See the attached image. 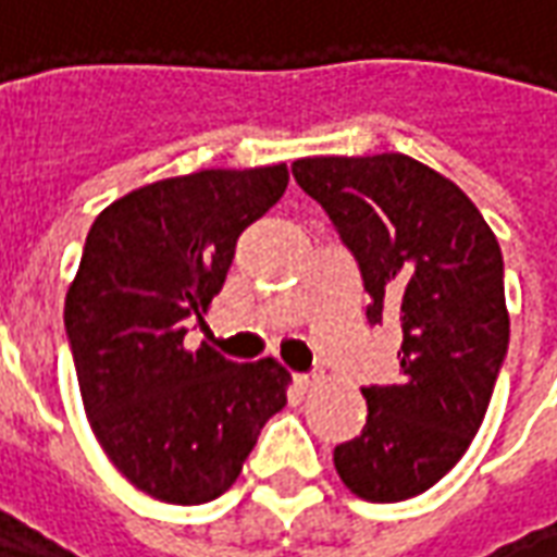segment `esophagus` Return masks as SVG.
<instances>
[{
  "label": "esophagus",
  "instance_id": "esophagus-1",
  "mask_svg": "<svg viewBox=\"0 0 557 557\" xmlns=\"http://www.w3.org/2000/svg\"><path fill=\"white\" fill-rule=\"evenodd\" d=\"M319 382H322L319 375H295V385L301 387V391H313Z\"/></svg>",
  "mask_w": 557,
  "mask_h": 557
}]
</instances>
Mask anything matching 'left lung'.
Listing matches in <instances>:
<instances>
[{"label":"left lung","mask_w":557,"mask_h":557,"mask_svg":"<svg viewBox=\"0 0 557 557\" xmlns=\"http://www.w3.org/2000/svg\"><path fill=\"white\" fill-rule=\"evenodd\" d=\"M292 175L358 259L370 325L403 331L399 382L361 387L367 423L334 447V466L363 502H406L483 423L510 343L502 247L478 206L409 154L301 158Z\"/></svg>","instance_id":"1"}]
</instances>
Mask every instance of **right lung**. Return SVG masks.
Instances as JSON below:
<instances>
[{"mask_svg": "<svg viewBox=\"0 0 557 557\" xmlns=\"http://www.w3.org/2000/svg\"><path fill=\"white\" fill-rule=\"evenodd\" d=\"M286 184V163L190 172L131 190L91 223L65 298L79 394L103 454L158 502H214L286 406L292 375L274 358L184 349V319L208 313L238 235Z\"/></svg>", "mask_w": 557, "mask_h": 557, "instance_id": "1", "label": "right lung"}]
</instances>
